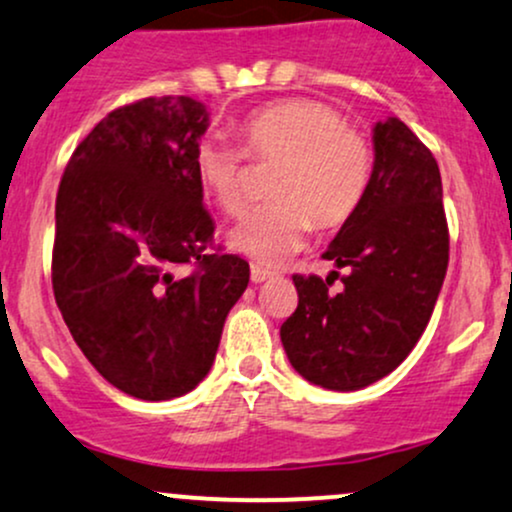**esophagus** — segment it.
I'll return each mask as SVG.
<instances>
[{
    "mask_svg": "<svg viewBox=\"0 0 512 512\" xmlns=\"http://www.w3.org/2000/svg\"><path fill=\"white\" fill-rule=\"evenodd\" d=\"M272 272H269V269H264V267H260V264H252L250 267V279H252V284H262V281H267V279H272Z\"/></svg>",
    "mask_w": 512,
    "mask_h": 512,
    "instance_id": "obj_1",
    "label": "esophagus"
}]
</instances>
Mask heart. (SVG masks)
Instances as JSON below:
<instances>
[{"label": "heart", "instance_id": "b5f03b06", "mask_svg": "<svg viewBox=\"0 0 512 512\" xmlns=\"http://www.w3.org/2000/svg\"><path fill=\"white\" fill-rule=\"evenodd\" d=\"M240 139L255 161L279 163L269 185L276 202L252 209L226 236L231 250L250 260L286 262L305 245L313 221L339 226L366 197L373 151L332 105L308 98L272 103L240 122ZM245 154L219 134H204L195 146L199 187L226 214L245 204Z\"/></svg>", "mask_w": 512, "mask_h": 512}]
</instances>
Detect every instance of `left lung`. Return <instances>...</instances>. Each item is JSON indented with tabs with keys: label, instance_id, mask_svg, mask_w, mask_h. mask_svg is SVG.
I'll return each instance as SVG.
<instances>
[{
	"label": "left lung",
	"instance_id": "8db88e82",
	"mask_svg": "<svg viewBox=\"0 0 512 512\" xmlns=\"http://www.w3.org/2000/svg\"><path fill=\"white\" fill-rule=\"evenodd\" d=\"M363 202L322 257L346 269L293 276L298 308L281 325L291 366L308 383L351 392L378 383L424 334L448 272L443 182L431 151L397 117L375 122Z\"/></svg>",
	"mask_w": 512,
	"mask_h": 512
}]
</instances>
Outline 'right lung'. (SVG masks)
Listing matches in <instances>:
<instances>
[{
    "mask_svg": "<svg viewBox=\"0 0 512 512\" xmlns=\"http://www.w3.org/2000/svg\"><path fill=\"white\" fill-rule=\"evenodd\" d=\"M209 113L190 96L105 115L76 146L55 204L52 289L91 366L146 402L187 395L248 289L238 255H211L195 146ZM182 263L196 272L179 276Z\"/></svg>",
    "mask_w": 512,
    "mask_h": 512,
    "instance_id": "add662e5",
    "label": "right lung"
}]
</instances>
